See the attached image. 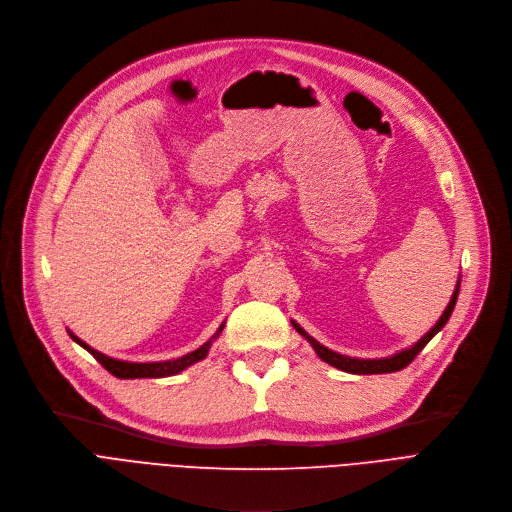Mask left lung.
<instances>
[{
	"instance_id": "left-lung-1",
	"label": "left lung",
	"mask_w": 512,
	"mask_h": 512,
	"mask_svg": "<svg viewBox=\"0 0 512 512\" xmlns=\"http://www.w3.org/2000/svg\"><path fill=\"white\" fill-rule=\"evenodd\" d=\"M458 289H460V279H458V283H456V289H454V294H452V298H450V302H448V306H446L444 314L440 316V321L435 323V327H431V331H429V333H425L415 346H410V348H406V350H402V352H398V354H394V356H389V358H373V360H364V358H352V356L337 354V352H333V350L325 348L323 344L316 342V339H314V337H310V335H308V333H306V331H304L296 321H291V325H294V329H296L302 337H306V339H308L310 346L314 348V352H316V354H319V358H321V360L329 362L331 367H335V369H339V371L354 373V375L396 373V371H400V369L408 367V364L417 358V354H419V352H421V350L431 342V337H433L437 331H442V327L448 323L450 314H452V310H454V304H456V300H458Z\"/></svg>"
}]
</instances>
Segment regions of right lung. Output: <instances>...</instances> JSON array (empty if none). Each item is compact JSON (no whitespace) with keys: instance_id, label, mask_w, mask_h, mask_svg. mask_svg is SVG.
<instances>
[{"instance_id":"add662e5","label":"right lung","mask_w":512,"mask_h":512,"mask_svg":"<svg viewBox=\"0 0 512 512\" xmlns=\"http://www.w3.org/2000/svg\"><path fill=\"white\" fill-rule=\"evenodd\" d=\"M223 327H225V325L218 327V331L212 335V339H216L218 335H221ZM68 333H70V331H68ZM70 337L75 339V342H77L79 346H83L97 362H100L108 373H112V375L118 377V379L170 377V375H177V373L185 371L187 367H191L193 362H198V360L206 358V356H208V350H210V346H212V339H210V342H206V344L200 346L198 350H193V352H189V354H185V356H181V358H175V360H164V362H127V360H116V358H110V356H106V354H102V352L93 350L91 346H87L85 342H81V339H79L77 335L70 333Z\"/></svg>"}]
</instances>
